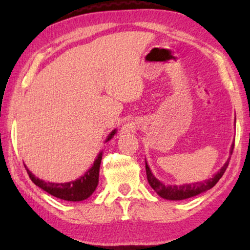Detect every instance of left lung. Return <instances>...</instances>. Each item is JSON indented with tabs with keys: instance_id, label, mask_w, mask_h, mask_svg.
Returning a JSON list of instances; mask_svg holds the SVG:
<instances>
[{
	"instance_id": "obj_1",
	"label": "left lung",
	"mask_w": 250,
	"mask_h": 250,
	"mask_svg": "<svg viewBox=\"0 0 250 250\" xmlns=\"http://www.w3.org/2000/svg\"><path fill=\"white\" fill-rule=\"evenodd\" d=\"M234 143L231 145L230 147V155L232 153V150H234ZM230 156L226 161V163L224 164L223 167L219 170L216 174H214L208 180H205L203 182H196V183H191V184H183V185H164L162 182H160L154 175L152 174L149 166H147L146 161V179L147 182L152 188L159 194L161 197L166 198V200H171V201H181V200H186V198L196 196L198 194L203 192H206L210 189L215 184L221 180L224 173H225L226 168L228 167V163H229Z\"/></svg>"
}]
</instances>
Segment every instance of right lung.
<instances>
[{"label": "right lung", "instance_id": "obj_1", "mask_svg": "<svg viewBox=\"0 0 250 250\" xmlns=\"http://www.w3.org/2000/svg\"><path fill=\"white\" fill-rule=\"evenodd\" d=\"M117 132V130H113L111 133L108 135L105 139V142L111 140L113 135ZM101 159H103V152H100L95 160L94 166H92L89 170H88L84 174L79 177L76 181H70L67 183H52V182H45L43 180L39 179L33 173L28 170L26 166V171L28 173L29 177L33 181V183L39 186L45 192H47L50 195H53L57 198L64 201H70V202H79L83 201L89 197L98 185L99 182V168Z\"/></svg>", "mask_w": 250, "mask_h": 250}]
</instances>
